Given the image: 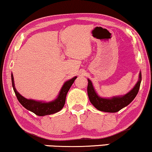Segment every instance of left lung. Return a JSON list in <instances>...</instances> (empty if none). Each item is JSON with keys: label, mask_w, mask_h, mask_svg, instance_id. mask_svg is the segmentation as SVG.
<instances>
[{"label": "left lung", "mask_w": 152, "mask_h": 152, "mask_svg": "<svg viewBox=\"0 0 152 152\" xmlns=\"http://www.w3.org/2000/svg\"><path fill=\"white\" fill-rule=\"evenodd\" d=\"M141 81H142V73L140 71L138 81L134 88L128 93L124 95L116 96L111 98H104L99 96L96 90L94 89L91 81L88 78V83L87 86V92H88V99L92 105L99 111L110 113L117 112L123 108L128 106L134 100L139 92Z\"/></svg>", "instance_id": "8db88e82"}]
</instances>
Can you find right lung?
Wrapping results in <instances>:
<instances>
[{"instance_id": "right-lung-1", "label": "right lung", "mask_w": 152, "mask_h": 152, "mask_svg": "<svg viewBox=\"0 0 152 152\" xmlns=\"http://www.w3.org/2000/svg\"><path fill=\"white\" fill-rule=\"evenodd\" d=\"M76 78H77L76 76H74V78L68 80L64 83L56 99L51 101V102H42V101H36L34 100V99H26L22 95H20L15 88L14 78H13V74H11L12 86H13V90H14L15 96H16L18 102L26 109L40 116L55 114V113L58 112L63 109L64 104H65L66 97L68 91L70 89L71 85L74 83Z\"/></svg>"}]
</instances>
